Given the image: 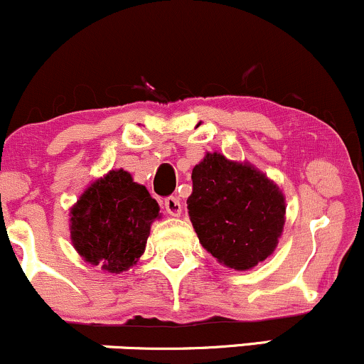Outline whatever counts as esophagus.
<instances>
[{
  "mask_svg": "<svg viewBox=\"0 0 364 364\" xmlns=\"http://www.w3.org/2000/svg\"><path fill=\"white\" fill-rule=\"evenodd\" d=\"M164 208L169 215L178 217L181 214L183 207H181V202H179V198H176V196H169V198L164 200Z\"/></svg>",
  "mask_w": 364,
  "mask_h": 364,
  "instance_id": "obj_1",
  "label": "esophagus"
}]
</instances>
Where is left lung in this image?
Wrapping results in <instances>:
<instances>
[{
	"label": "left lung",
	"instance_id": "obj_1",
	"mask_svg": "<svg viewBox=\"0 0 364 364\" xmlns=\"http://www.w3.org/2000/svg\"><path fill=\"white\" fill-rule=\"evenodd\" d=\"M188 215L200 245L237 272L275 252L286 224L282 190L250 162L207 152L191 173Z\"/></svg>",
	"mask_w": 364,
	"mask_h": 364
}]
</instances>
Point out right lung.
Wrapping results in <instances>:
<instances>
[{"instance_id": "1", "label": "right lung", "mask_w": 364, "mask_h": 364, "mask_svg": "<svg viewBox=\"0 0 364 364\" xmlns=\"http://www.w3.org/2000/svg\"><path fill=\"white\" fill-rule=\"evenodd\" d=\"M159 210L147 188L128 171L111 169L70 208V240L83 262L109 274L127 272L144 255Z\"/></svg>"}]
</instances>
